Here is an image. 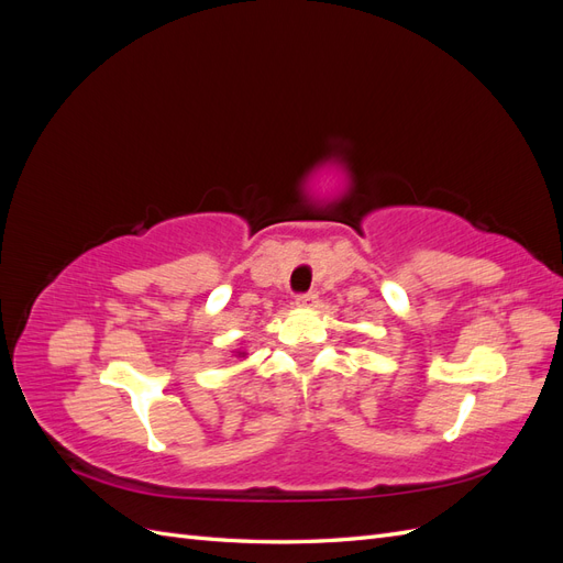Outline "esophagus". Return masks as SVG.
Returning <instances> with one entry per match:
<instances>
[{
  "instance_id": "34e87169",
  "label": "esophagus",
  "mask_w": 563,
  "mask_h": 563,
  "mask_svg": "<svg viewBox=\"0 0 563 563\" xmlns=\"http://www.w3.org/2000/svg\"><path fill=\"white\" fill-rule=\"evenodd\" d=\"M314 302H317V294H312V291L298 294V296H296V305H298V308H312Z\"/></svg>"
}]
</instances>
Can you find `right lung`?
I'll return each mask as SVG.
<instances>
[{
  "mask_svg": "<svg viewBox=\"0 0 563 563\" xmlns=\"http://www.w3.org/2000/svg\"><path fill=\"white\" fill-rule=\"evenodd\" d=\"M240 354H244V352H240Z\"/></svg>",
  "mask_w": 563,
  "mask_h": 563,
  "instance_id": "right-lung-1",
  "label": "right lung"
}]
</instances>
